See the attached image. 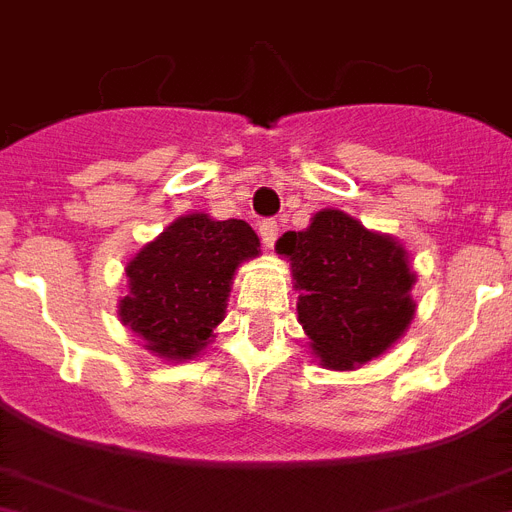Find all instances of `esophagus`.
Instances as JSON below:
<instances>
[{"label": "esophagus", "mask_w": 512, "mask_h": 512, "mask_svg": "<svg viewBox=\"0 0 512 512\" xmlns=\"http://www.w3.org/2000/svg\"><path fill=\"white\" fill-rule=\"evenodd\" d=\"M260 239H263L265 247L273 249V244H276V239H278L276 220H263V223H260Z\"/></svg>", "instance_id": "esophagus-1"}]
</instances>
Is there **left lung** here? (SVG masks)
I'll use <instances>...</instances> for the list:
<instances>
[{
	"label": "left lung",
	"mask_w": 512,
	"mask_h": 512,
	"mask_svg": "<svg viewBox=\"0 0 512 512\" xmlns=\"http://www.w3.org/2000/svg\"><path fill=\"white\" fill-rule=\"evenodd\" d=\"M289 257L297 315L323 368L352 371L384 355L415 315V273L400 242L342 210L315 213L276 242Z\"/></svg>",
	"instance_id": "8db88e82"
}]
</instances>
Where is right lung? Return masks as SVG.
<instances>
[{"label": "right lung", "instance_id": "add662e5", "mask_svg": "<svg viewBox=\"0 0 512 512\" xmlns=\"http://www.w3.org/2000/svg\"><path fill=\"white\" fill-rule=\"evenodd\" d=\"M260 239L244 220L181 215L126 265L123 326L165 360H191L226 315L236 268L260 255Z\"/></svg>", "mask_w": 512, "mask_h": 512}]
</instances>
